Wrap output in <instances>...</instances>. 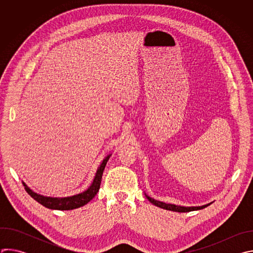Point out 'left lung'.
I'll list each match as a JSON object with an SVG mask.
<instances>
[{
  "instance_id": "left-lung-1",
  "label": "left lung",
  "mask_w": 253,
  "mask_h": 253,
  "mask_svg": "<svg viewBox=\"0 0 253 253\" xmlns=\"http://www.w3.org/2000/svg\"><path fill=\"white\" fill-rule=\"evenodd\" d=\"M146 198L151 203H153L155 206H158V207L166 209V210L176 211V212H189V211H194V210H200V209H203V208H205V207H207L209 205V204H206V205L198 206V207H183V206H178V205H174V204H167V203L155 200V199H153V198H151V197H149L147 195H146Z\"/></svg>"
}]
</instances>
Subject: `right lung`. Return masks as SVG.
Segmentation results:
<instances>
[{
  "instance_id": "right-lung-1",
  "label": "right lung",
  "mask_w": 253,
  "mask_h": 253,
  "mask_svg": "<svg viewBox=\"0 0 253 253\" xmlns=\"http://www.w3.org/2000/svg\"><path fill=\"white\" fill-rule=\"evenodd\" d=\"M111 155H108L103 162L101 163L100 167L97 170V173L95 175V178L93 180V183L91 186L84 192L74 195V196H70V197H64V198H53V197H46L40 194L35 193L32 191L24 182L23 185L25 186V190L28 192V194L34 198L36 201L42 204L43 206L49 208V209H56V210H72V209H76L81 206H84L87 204L90 200H92L97 192L100 189V184H101V180H102V175L104 168L107 164V161L109 160Z\"/></svg>"
}]
</instances>
